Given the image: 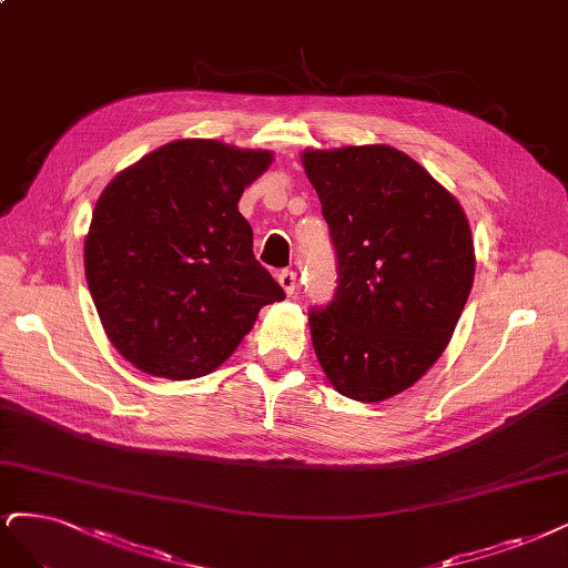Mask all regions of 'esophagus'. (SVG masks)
Returning <instances> with one entry per match:
<instances>
[{
	"label": "esophagus",
	"instance_id": "obj_1",
	"mask_svg": "<svg viewBox=\"0 0 568 568\" xmlns=\"http://www.w3.org/2000/svg\"><path fill=\"white\" fill-rule=\"evenodd\" d=\"M277 282H280V286L284 288L286 296H293V293H296L298 282H296V272H293V270H284V272H280Z\"/></svg>",
	"mask_w": 568,
	"mask_h": 568
}]
</instances>
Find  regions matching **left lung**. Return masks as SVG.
Masks as SVG:
<instances>
[{"label": "left lung", "mask_w": 568, "mask_h": 568, "mask_svg": "<svg viewBox=\"0 0 568 568\" xmlns=\"http://www.w3.org/2000/svg\"><path fill=\"white\" fill-rule=\"evenodd\" d=\"M338 258L336 296L310 310L317 359L341 395L383 402L454 336L475 280L470 225L452 192L389 145L305 150Z\"/></svg>", "instance_id": "left-lung-1"}]
</instances>
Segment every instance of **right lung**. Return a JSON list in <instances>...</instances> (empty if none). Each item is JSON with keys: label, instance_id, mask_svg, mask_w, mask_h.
Returning a JSON list of instances; mask_svg holds the SVG:
<instances>
[{"label": "right lung", "instance_id": "obj_1", "mask_svg": "<svg viewBox=\"0 0 568 568\" xmlns=\"http://www.w3.org/2000/svg\"><path fill=\"white\" fill-rule=\"evenodd\" d=\"M267 150L185 139L116 173L95 202L84 272L120 355L150 376L219 368L284 288L253 256L240 213Z\"/></svg>", "mask_w": 568, "mask_h": 568}]
</instances>
